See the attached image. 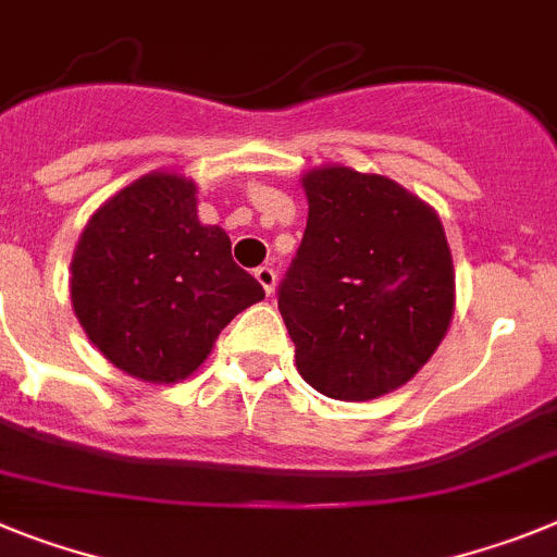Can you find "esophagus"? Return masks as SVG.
Returning a JSON list of instances; mask_svg holds the SVG:
<instances>
[{
    "label": "esophagus",
    "mask_w": 557,
    "mask_h": 557,
    "mask_svg": "<svg viewBox=\"0 0 557 557\" xmlns=\"http://www.w3.org/2000/svg\"><path fill=\"white\" fill-rule=\"evenodd\" d=\"M256 282L261 284V287H264V293H273L275 289V270L273 268H268V264H261V268H256Z\"/></svg>",
    "instance_id": "esophagus-1"
}]
</instances>
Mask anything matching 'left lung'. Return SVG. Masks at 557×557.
Returning <instances> with one entry per match:
<instances>
[{"label":"left lung","instance_id":"obj_1","mask_svg":"<svg viewBox=\"0 0 557 557\" xmlns=\"http://www.w3.org/2000/svg\"><path fill=\"white\" fill-rule=\"evenodd\" d=\"M307 231L275 289L296 366L332 400L414 377L454 315V261L425 202L380 174L310 171Z\"/></svg>","mask_w":557,"mask_h":557}]
</instances>
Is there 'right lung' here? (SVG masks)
Here are the masks:
<instances>
[{"label":"right lung","mask_w":557,"mask_h":557,"mask_svg":"<svg viewBox=\"0 0 557 557\" xmlns=\"http://www.w3.org/2000/svg\"><path fill=\"white\" fill-rule=\"evenodd\" d=\"M197 188L149 174L89 220L73 256V307L109 363L149 383L183 380L233 318L264 298L231 259V239L199 225Z\"/></svg>","instance_id":"obj_1"}]
</instances>
